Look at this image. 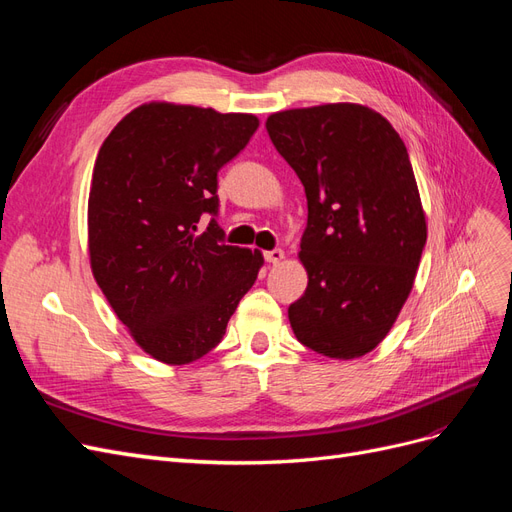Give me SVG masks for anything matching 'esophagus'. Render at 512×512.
Here are the masks:
<instances>
[{
  "mask_svg": "<svg viewBox=\"0 0 512 512\" xmlns=\"http://www.w3.org/2000/svg\"><path fill=\"white\" fill-rule=\"evenodd\" d=\"M265 260L269 262V265H280V262L284 260V250H269V252H265Z\"/></svg>",
  "mask_w": 512,
  "mask_h": 512,
  "instance_id": "esophagus-1",
  "label": "esophagus"
}]
</instances>
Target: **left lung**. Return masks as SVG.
<instances>
[{
    "instance_id": "obj_1",
    "label": "left lung",
    "mask_w": 512,
    "mask_h": 512,
    "mask_svg": "<svg viewBox=\"0 0 512 512\" xmlns=\"http://www.w3.org/2000/svg\"><path fill=\"white\" fill-rule=\"evenodd\" d=\"M267 132L307 196V288L288 307L290 327L318 354L356 359L391 331L427 241L408 149L380 113L352 102L273 113Z\"/></svg>"
}]
</instances>
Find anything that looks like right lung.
Wrapping results in <instances>:
<instances>
[{
    "instance_id": "right-lung-1",
    "label": "right lung",
    "mask_w": 512,
    "mask_h": 512,
    "mask_svg": "<svg viewBox=\"0 0 512 512\" xmlns=\"http://www.w3.org/2000/svg\"><path fill=\"white\" fill-rule=\"evenodd\" d=\"M258 117L147 102L102 143L87 203L89 265L134 342L188 365L222 342L265 258L226 245L211 218L218 170L250 143Z\"/></svg>"
}]
</instances>
